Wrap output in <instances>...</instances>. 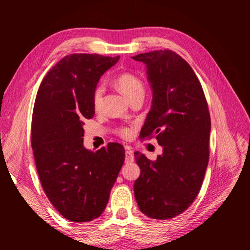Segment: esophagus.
Returning <instances> with one entry per match:
<instances>
[{
  "instance_id": "esophagus-1",
  "label": "esophagus",
  "mask_w": 250,
  "mask_h": 250,
  "mask_svg": "<svg viewBox=\"0 0 250 250\" xmlns=\"http://www.w3.org/2000/svg\"><path fill=\"white\" fill-rule=\"evenodd\" d=\"M134 161V156H133V150L128 146L125 147V162L130 163Z\"/></svg>"
}]
</instances>
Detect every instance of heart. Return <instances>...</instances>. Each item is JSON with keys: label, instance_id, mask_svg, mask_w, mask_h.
Masks as SVG:
<instances>
[{"label": "heart", "instance_id": "obj_1", "mask_svg": "<svg viewBox=\"0 0 250 250\" xmlns=\"http://www.w3.org/2000/svg\"><path fill=\"white\" fill-rule=\"evenodd\" d=\"M115 83L120 91L129 100L134 98L137 94L144 93V83H143L142 79L133 73L126 72L120 74V75L116 77ZM103 94V86L102 84H98V86L94 88L92 93V106L94 110H100L101 106H102ZM116 132L117 134L124 137V139H129L132 135V130L131 128H128V126H121V128L117 129Z\"/></svg>", "mask_w": 250, "mask_h": 250}]
</instances>
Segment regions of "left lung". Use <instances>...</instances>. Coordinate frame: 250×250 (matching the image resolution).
<instances>
[{
	"instance_id": "obj_1",
	"label": "left lung",
	"mask_w": 250,
	"mask_h": 250,
	"mask_svg": "<svg viewBox=\"0 0 250 250\" xmlns=\"http://www.w3.org/2000/svg\"><path fill=\"white\" fill-rule=\"evenodd\" d=\"M145 63L152 104L142 139L156 137L163 153L150 161L136 151L141 168L134 195L141 211L152 219H171L199 194L209 158L210 116L201 86L188 62L172 50L133 57Z\"/></svg>"
}]
</instances>
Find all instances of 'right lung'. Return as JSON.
Here are the masks:
<instances>
[{"label":"right lung","instance_id":"add662e5","mask_svg":"<svg viewBox=\"0 0 250 250\" xmlns=\"http://www.w3.org/2000/svg\"><path fill=\"white\" fill-rule=\"evenodd\" d=\"M118 60L97 54L65 56L46 74L36 94L31 126L36 169L50 203L72 222L101 216L125 162L119 143L97 151L83 145V121L94 116L93 90Z\"/></svg>","mask_w":250,"mask_h":250}]
</instances>
